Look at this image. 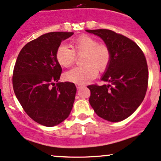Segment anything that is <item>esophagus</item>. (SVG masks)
<instances>
[{"instance_id":"1","label":"esophagus","mask_w":161,"mask_h":161,"mask_svg":"<svg viewBox=\"0 0 161 161\" xmlns=\"http://www.w3.org/2000/svg\"><path fill=\"white\" fill-rule=\"evenodd\" d=\"M75 86H76L77 89H80L81 88L84 87V86H82V85H80V84H76V85H75Z\"/></svg>"}]
</instances>
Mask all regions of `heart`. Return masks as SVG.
<instances>
[{
	"mask_svg": "<svg viewBox=\"0 0 161 161\" xmlns=\"http://www.w3.org/2000/svg\"><path fill=\"white\" fill-rule=\"evenodd\" d=\"M72 49L64 43L58 46L56 59L62 67L68 68L75 63L76 56L84 54L83 66L75 67L65 72V80L83 85L92 80L100 72H105L112 60V53L106 44L99 43L97 39L87 34L81 35L71 41Z\"/></svg>",
	"mask_w": 161,
	"mask_h": 161,
	"instance_id": "heart-1",
	"label": "heart"
}]
</instances>
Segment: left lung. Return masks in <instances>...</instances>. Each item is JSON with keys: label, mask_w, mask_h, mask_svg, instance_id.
<instances>
[{"label": "left lung", "mask_w": 161, "mask_h": 161, "mask_svg": "<svg viewBox=\"0 0 161 161\" xmlns=\"http://www.w3.org/2000/svg\"><path fill=\"white\" fill-rule=\"evenodd\" d=\"M100 36L110 49L112 60L100 86H88L89 103L103 119L118 122L135 112L145 97L148 68L144 53L137 44L122 34L106 29L86 30Z\"/></svg>", "instance_id": "8db88e82"}]
</instances>
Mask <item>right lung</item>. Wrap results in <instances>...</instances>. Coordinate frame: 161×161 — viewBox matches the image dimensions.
Segmentation results:
<instances>
[{"instance_id":"right-lung-1","label":"right lung","mask_w":161,"mask_h":161,"mask_svg":"<svg viewBox=\"0 0 161 161\" xmlns=\"http://www.w3.org/2000/svg\"><path fill=\"white\" fill-rule=\"evenodd\" d=\"M73 33L51 32L26 43L17 56L13 72L14 91L25 112L33 121L53 127L68 118L76 87L58 82L62 73L56 51L62 40Z\"/></svg>"}]
</instances>
